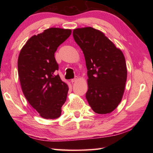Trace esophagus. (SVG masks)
<instances>
[{"instance_id":"obj_1","label":"esophagus","mask_w":153,"mask_h":153,"mask_svg":"<svg viewBox=\"0 0 153 153\" xmlns=\"http://www.w3.org/2000/svg\"><path fill=\"white\" fill-rule=\"evenodd\" d=\"M77 80H78V77H77V76H76V77H75V78L72 79L71 80V82H72V83H74V82H77Z\"/></svg>"}]
</instances>
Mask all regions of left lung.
Wrapping results in <instances>:
<instances>
[{
	"mask_svg": "<svg viewBox=\"0 0 153 153\" xmlns=\"http://www.w3.org/2000/svg\"><path fill=\"white\" fill-rule=\"evenodd\" d=\"M73 36L86 60L88 102L96 113H110L125 90L127 67L122 51L104 33L91 27L74 30Z\"/></svg>",
	"mask_w": 153,
	"mask_h": 153,
	"instance_id": "8db88e82",
	"label": "left lung"
}]
</instances>
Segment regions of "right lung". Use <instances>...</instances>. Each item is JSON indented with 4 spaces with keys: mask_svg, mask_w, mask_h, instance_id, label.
<instances>
[{
    "mask_svg": "<svg viewBox=\"0 0 153 153\" xmlns=\"http://www.w3.org/2000/svg\"><path fill=\"white\" fill-rule=\"evenodd\" d=\"M71 30L51 27L34 35L23 46L18 57V74L28 102L45 119H56L66 101L69 88L56 71L55 53Z\"/></svg>",
    "mask_w": 153,
    "mask_h": 153,
    "instance_id": "add662e5",
    "label": "right lung"
}]
</instances>
